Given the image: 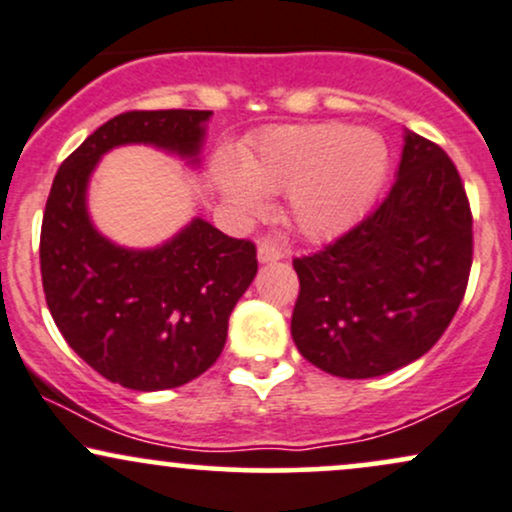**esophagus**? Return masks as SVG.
<instances>
[{
  "label": "esophagus",
  "instance_id": "1",
  "mask_svg": "<svg viewBox=\"0 0 512 512\" xmlns=\"http://www.w3.org/2000/svg\"><path fill=\"white\" fill-rule=\"evenodd\" d=\"M281 257H284V252L272 240H262L260 245H257V260L262 264H269V262H279Z\"/></svg>",
  "mask_w": 512,
  "mask_h": 512
}]
</instances>
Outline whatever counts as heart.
I'll return each mask as SVG.
<instances>
[{
	"label": "heart",
	"mask_w": 512,
	"mask_h": 512,
	"mask_svg": "<svg viewBox=\"0 0 512 512\" xmlns=\"http://www.w3.org/2000/svg\"><path fill=\"white\" fill-rule=\"evenodd\" d=\"M387 146L344 122L274 127L236 163H221L216 185L240 216H260L267 195L289 192V219L305 238L325 240L349 228L378 195Z\"/></svg>",
	"instance_id": "heart-1"
}]
</instances>
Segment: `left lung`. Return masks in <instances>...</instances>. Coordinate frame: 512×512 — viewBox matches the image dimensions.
Returning a JSON list of instances; mask_svg holds the SVG:
<instances>
[{
	"mask_svg": "<svg viewBox=\"0 0 512 512\" xmlns=\"http://www.w3.org/2000/svg\"><path fill=\"white\" fill-rule=\"evenodd\" d=\"M293 269L291 337L313 366L354 380L421 358L448 330L472 269V211L455 163L407 132L383 202Z\"/></svg>",
	"mask_w": 512,
	"mask_h": 512,
	"instance_id": "1",
	"label": "left lung"
}]
</instances>
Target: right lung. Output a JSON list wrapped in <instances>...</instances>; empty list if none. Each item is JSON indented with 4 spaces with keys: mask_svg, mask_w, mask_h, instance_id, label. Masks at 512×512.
<instances>
[{
    "mask_svg": "<svg viewBox=\"0 0 512 512\" xmlns=\"http://www.w3.org/2000/svg\"><path fill=\"white\" fill-rule=\"evenodd\" d=\"M209 117L211 110L117 115L64 158L52 180L40 231L50 315L88 366L129 390H170L214 366L228 317L257 274V250L204 219L156 248H122L93 226L88 180L103 154L127 144L199 166Z\"/></svg>",
    "mask_w": 512,
    "mask_h": 512,
    "instance_id": "right-lung-1",
    "label": "right lung"
}]
</instances>
